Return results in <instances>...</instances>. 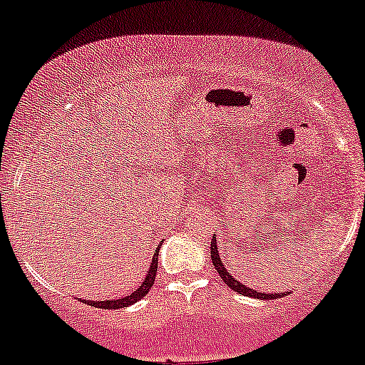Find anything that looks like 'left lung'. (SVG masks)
<instances>
[{
    "label": "left lung",
    "mask_w": 365,
    "mask_h": 365,
    "mask_svg": "<svg viewBox=\"0 0 365 365\" xmlns=\"http://www.w3.org/2000/svg\"><path fill=\"white\" fill-rule=\"evenodd\" d=\"M211 261L215 264L217 274L221 276V279L228 284L230 288H232L233 292L240 293V295H245V297H252V299H259V300H267V299H276V297L279 295H284V293H266V292H257V290H252V288L245 287L244 283H240L238 279H235L232 276V273H228L225 267L223 261H221L220 257V250H217V242H216V235L212 237L211 240Z\"/></svg>",
    "instance_id": "8db88e82"
}]
</instances>
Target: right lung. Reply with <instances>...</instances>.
<instances>
[{
  "label": "right lung",
  "mask_w": 365,
  "mask_h": 365,
  "mask_svg": "<svg viewBox=\"0 0 365 365\" xmlns=\"http://www.w3.org/2000/svg\"><path fill=\"white\" fill-rule=\"evenodd\" d=\"M159 249H161V244L156 247V250H154L144 282L140 283V287L137 288V290H133L132 293H130V295L120 297V299H111V300H82V302L89 304V305H92V307H99V309H123V307H128V305L139 302L140 299H144V297L148 295V292L153 288V284H154V278H156V271H158Z\"/></svg>",
  "instance_id": "add662e5"
}]
</instances>
